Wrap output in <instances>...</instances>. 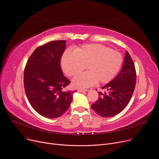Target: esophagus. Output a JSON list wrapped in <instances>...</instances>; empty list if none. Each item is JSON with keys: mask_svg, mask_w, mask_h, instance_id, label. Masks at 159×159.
<instances>
[{"mask_svg": "<svg viewBox=\"0 0 159 159\" xmlns=\"http://www.w3.org/2000/svg\"><path fill=\"white\" fill-rule=\"evenodd\" d=\"M79 92H80V93H81V92H85V91H88V89H79L78 90H77Z\"/></svg>", "mask_w": 159, "mask_h": 159, "instance_id": "obj_1", "label": "esophagus"}]
</instances>
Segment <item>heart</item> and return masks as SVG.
Instances as JSON below:
<instances>
[{
  "mask_svg": "<svg viewBox=\"0 0 159 159\" xmlns=\"http://www.w3.org/2000/svg\"><path fill=\"white\" fill-rule=\"evenodd\" d=\"M122 55L99 44H85L70 49L64 53L61 66L68 77H74L81 73L86 67L88 71L73 80V85L77 88H85L93 85L110 82L119 71L122 63Z\"/></svg>",
  "mask_w": 159,
  "mask_h": 159,
  "instance_id": "b5f03b06",
  "label": "heart"
}]
</instances>
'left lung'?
I'll return each mask as SVG.
<instances>
[{"mask_svg":"<svg viewBox=\"0 0 159 159\" xmlns=\"http://www.w3.org/2000/svg\"><path fill=\"white\" fill-rule=\"evenodd\" d=\"M136 79L134 62L126 52L122 70L113 80L102 87L106 91L98 93V98L91 108L102 117L119 114L128 104L135 88Z\"/></svg>","mask_w":159,"mask_h":159,"instance_id":"8db88e82","label":"left lung"}]
</instances>
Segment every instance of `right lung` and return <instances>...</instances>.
<instances>
[{
    "label": "right lung",
    "mask_w": 159,
    "mask_h": 159,
    "mask_svg": "<svg viewBox=\"0 0 159 159\" xmlns=\"http://www.w3.org/2000/svg\"><path fill=\"white\" fill-rule=\"evenodd\" d=\"M66 48L65 40L49 42L35 49L27 61L24 84L28 101L42 116L55 119L69 108L71 91H64L70 83L63 75L61 58Z\"/></svg>",
    "instance_id": "obj_1"
}]
</instances>
